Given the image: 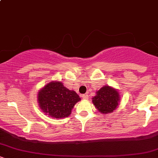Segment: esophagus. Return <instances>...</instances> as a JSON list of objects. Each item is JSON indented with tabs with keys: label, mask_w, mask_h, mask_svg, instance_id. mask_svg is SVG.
Listing matches in <instances>:
<instances>
[{
	"label": "esophagus",
	"mask_w": 158,
	"mask_h": 158,
	"mask_svg": "<svg viewBox=\"0 0 158 158\" xmlns=\"http://www.w3.org/2000/svg\"><path fill=\"white\" fill-rule=\"evenodd\" d=\"M81 97H82V99H88V96L87 95V94H82V95H81Z\"/></svg>",
	"instance_id": "obj_1"
}]
</instances>
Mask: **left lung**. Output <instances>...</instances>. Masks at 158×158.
Returning a JSON list of instances; mask_svg holds the SVG:
<instances>
[{
    "mask_svg": "<svg viewBox=\"0 0 158 158\" xmlns=\"http://www.w3.org/2000/svg\"><path fill=\"white\" fill-rule=\"evenodd\" d=\"M119 100V95L117 90L110 86H104L97 92L92 102L99 112L108 114L117 108Z\"/></svg>",
    "mask_w": 158,
    "mask_h": 158,
    "instance_id": "8db88e82",
    "label": "left lung"
}]
</instances>
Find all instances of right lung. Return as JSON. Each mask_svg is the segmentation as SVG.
Masks as SVG:
<instances>
[{
    "instance_id": "add662e5",
    "label": "right lung",
    "mask_w": 158,
    "mask_h": 158,
    "mask_svg": "<svg viewBox=\"0 0 158 158\" xmlns=\"http://www.w3.org/2000/svg\"><path fill=\"white\" fill-rule=\"evenodd\" d=\"M80 99L74 90L65 88L61 81L50 82L38 94L41 109L54 118L68 117L72 108Z\"/></svg>"
}]
</instances>
